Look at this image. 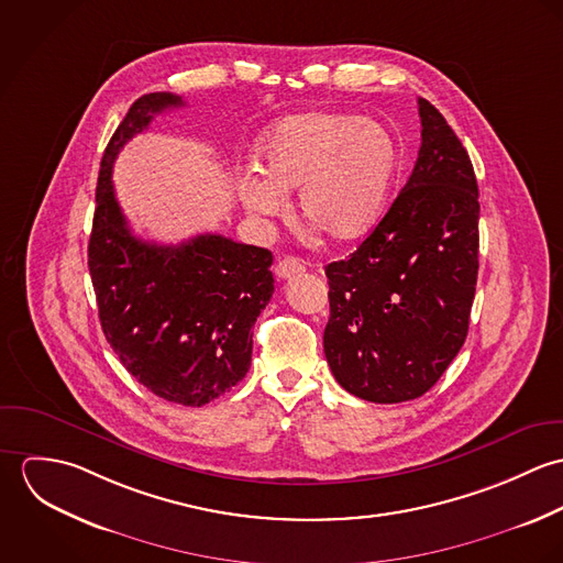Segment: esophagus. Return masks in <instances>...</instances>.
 Listing matches in <instances>:
<instances>
[{
    "mask_svg": "<svg viewBox=\"0 0 563 563\" xmlns=\"http://www.w3.org/2000/svg\"><path fill=\"white\" fill-rule=\"evenodd\" d=\"M303 271H306V262L299 260V257H284V260H279L277 266H275V275H277L279 279H290V277H295V275H301Z\"/></svg>",
    "mask_w": 563,
    "mask_h": 563,
    "instance_id": "34e87169",
    "label": "esophagus"
}]
</instances>
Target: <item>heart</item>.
I'll return each mask as SVG.
<instances>
[{"label":"heart","instance_id":"1","mask_svg":"<svg viewBox=\"0 0 563 563\" xmlns=\"http://www.w3.org/2000/svg\"><path fill=\"white\" fill-rule=\"evenodd\" d=\"M257 170L242 175V206L260 219L288 210L299 190L301 217L338 242L368 234L395 188L401 147L395 132L340 110H308L268 128L255 152Z\"/></svg>","mask_w":563,"mask_h":563}]
</instances>
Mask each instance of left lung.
<instances>
[{"label":"left lung","mask_w":563,"mask_h":563,"mask_svg":"<svg viewBox=\"0 0 563 563\" xmlns=\"http://www.w3.org/2000/svg\"><path fill=\"white\" fill-rule=\"evenodd\" d=\"M416 166L371 236L324 268L322 346L335 382L373 402L422 397L460 353L479 271V188L446 119L418 99Z\"/></svg>","instance_id":"left-lung-1"}]
</instances>
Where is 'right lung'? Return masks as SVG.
<instances>
[{
  "label": "right lung",
  "instance_id": "obj_1",
  "mask_svg": "<svg viewBox=\"0 0 563 563\" xmlns=\"http://www.w3.org/2000/svg\"><path fill=\"white\" fill-rule=\"evenodd\" d=\"M184 106L173 92L139 97L99 168L88 271L108 344L128 373L164 401L201 407L251 366L253 322L268 306L273 253L201 234L179 244L136 239L119 208L112 164L154 114Z\"/></svg>",
  "mask_w": 563,
  "mask_h": 563
}]
</instances>
